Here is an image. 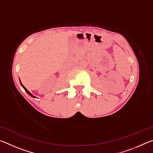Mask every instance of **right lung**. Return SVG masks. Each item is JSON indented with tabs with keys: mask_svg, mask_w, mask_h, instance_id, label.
Listing matches in <instances>:
<instances>
[{
	"mask_svg": "<svg viewBox=\"0 0 153 153\" xmlns=\"http://www.w3.org/2000/svg\"><path fill=\"white\" fill-rule=\"evenodd\" d=\"M20 84H21V86H22L23 88H24V89L25 90V92H26L27 93V94H29L30 96H31V97H33V98H36L35 97H34V96H33V94H31V93L29 92V91H28V90L26 89V88H25V86H24V85H23L22 84V82H21V81H20Z\"/></svg>",
	"mask_w": 153,
	"mask_h": 153,
	"instance_id": "right-lung-1",
	"label": "right lung"
}]
</instances>
